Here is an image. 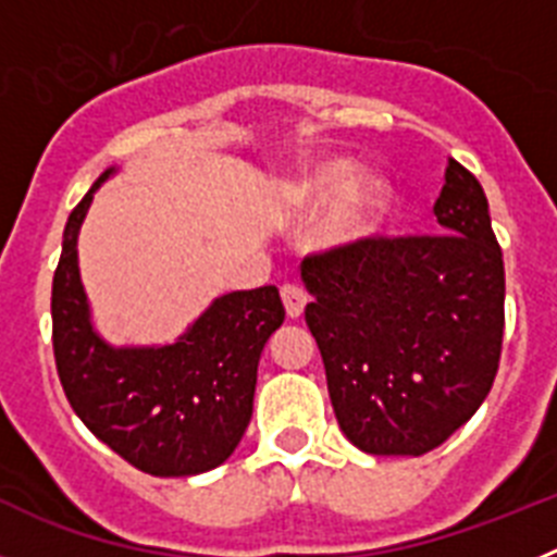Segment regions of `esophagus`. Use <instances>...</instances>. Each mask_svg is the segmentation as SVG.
Returning a JSON list of instances; mask_svg holds the SVG:
<instances>
[{
    "instance_id": "34e87169",
    "label": "esophagus",
    "mask_w": 557,
    "mask_h": 557,
    "mask_svg": "<svg viewBox=\"0 0 557 557\" xmlns=\"http://www.w3.org/2000/svg\"><path fill=\"white\" fill-rule=\"evenodd\" d=\"M282 301H284V309H287L289 318H301L304 307H307L309 298H307V293H304V287H298V284H284Z\"/></svg>"
}]
</instances>
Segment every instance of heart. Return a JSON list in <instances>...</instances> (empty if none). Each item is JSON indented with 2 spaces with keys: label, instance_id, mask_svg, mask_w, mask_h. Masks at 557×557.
Returning a JSON list of instances; mask_svg holds the SVG:
<instances>
[{
  "label": "heart",
  "instance_id": "obj_1",
  "mask_svg": "<svg viewBox=\"0 0 557 557\" xmlns=\"http://www.w3.org/2000/svg\"><path fill=\"white\" fill-rule=\"evenodd\" d=\"M348 181H351V164L329 161L307 172L298 186V200L307 209H321L323 203L341 195L323 225L326 239L332 243H357L371 234L387 203V186L379 178H362L357 184H348Z\"/></svg>",
  "mask_w": 557,
  "mask_h": 557
}]
</instances>
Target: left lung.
<instances>
[{"label":"left lung","instance_id":"obj_1","mask_svg":"<svg viewBox=\"0 0 557 557\" xmlns=\"http://www.w3.org/2000/svg\"><path fill=\"white\" fill-rule=\"evenodd\" d=\"M441 234L366 236L309 253L304 318L339 430L368 455H426L499 371L505 264L480 181L449 159Z\"/></svg>","mask_w":557,"mask_h":557}]
</instances>
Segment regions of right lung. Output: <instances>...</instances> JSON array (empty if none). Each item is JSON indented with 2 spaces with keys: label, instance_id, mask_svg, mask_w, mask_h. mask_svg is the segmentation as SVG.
Instances as JSON below:
<instances>
[{
  "label": "right lung",
  "instance_id": "right-lung-1",
  "mask_svg": "<svg viewBox=\"0 0 557 557\" xmlns=\"http://www.w3.org/2000/svg\"><path fill=\"white\" fill-rule=\"evenodd\" d=\"M102 172L63 228L52 278V351L69 405L122 460L152 476L218 469L253 412L256 368L282 326L275 287L239 289L211 304L175 346L111 348L88 323L77 273V231Z\"/></svg>",
  "mask_w": 557,
  "mask_h": 557
}]
</instances>
